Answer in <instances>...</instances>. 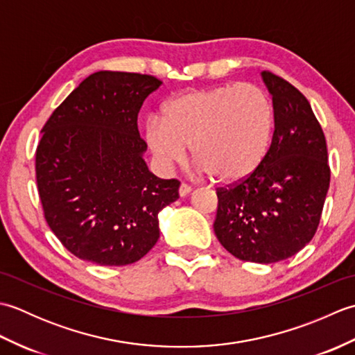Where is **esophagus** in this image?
Wrapping results in <instances>:
<instances>
[{
    "label": "esophagus",
    "instance_id": "34e87169",
    "mask_svg": "<svg viewBox=\"0 0 355 355\" xmlns=\"http://www.w3.org/2000/svg\"><path fill=\"white\" fill-rule=\"evenodd\" d=\"M191 192H192L191 186H187V184H182V186H180V189H178L180 197H187V195H189Z\"/></svg>",
    "mask_w": 355,
    "mask_h": 355
}]
</instances>
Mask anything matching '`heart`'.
I'll list each match as a JSON object with an SVG mask.
<instances>
[{"label": "heart", "mask_w": 355, "mask_h": 355, "mask_svg": "<svg viewBox=\"0 0 355 355\" xmlns=\"http://www.w3.org/2000/svg\"><path fill=\"white\" fill-rule=\"evenodd\" d=\"M163 114L149 116L145 126L158 166L182 162L192 145L198 169L221 184L250 178L273 140V103L252 84L189 89L166 102Z\"/></svg>", "instance_id": "obj_1"}]
</instances>
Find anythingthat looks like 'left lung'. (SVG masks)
<instances>
[{
    "mask_svg": "<svg viewBox=\"0 0 355 355\" xmlns=\"http://www.w3.org/2000/svg\"><path fill=\"white\" fill-rule=\"evenodd\" d=\"M273 101L275 132L256 173L218 195L215 235L235 258L273 263L310 243L329 187L327 140L306 97L261 73Z\"/></svg>",
    "mask_w": 355,
    "mask_h": 355,
    "instance_id": "8db88e82",
    "label": "left lung"
}]
</instances>
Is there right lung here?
I'll return each mask as SVG.
<instances>
[{"instance_id": "obj_1", "label": "right lung", "mask_w": 355, "mask_h": 355, "mask_svg": "<svg viewBox=\"0 0 355 355\" xmlns=\"http://www.w3.org/2000/svg\"><path fill=\"white\" fill-rule=\"evenodd\" d=\"M163 84L149 74L97 71L42 128L36 182L44 215L67 250L97 266H128L160 238L158 214L177 180L149 172L137 116Z\"/></svg>"}]
</instances>
